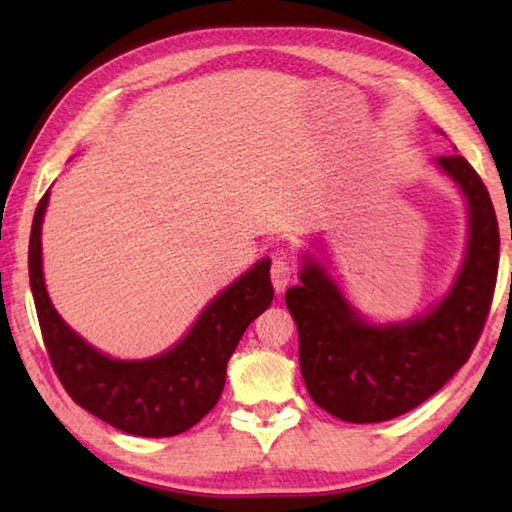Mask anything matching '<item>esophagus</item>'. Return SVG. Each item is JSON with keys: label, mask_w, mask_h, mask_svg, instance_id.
I'll use <instances>...</instances> for the list:
<instances>
[{"label": "esophagus", "mask_w": 512, "mask_h": 512, "mask_svg": "<svg viewBox=\"0 0 512 512\" xmlns=\"http://www.w3.org/2000/svg\"><path fill=\"white\" fill-rule=\"evenodd\" d=\"M293 273H296V268L289 262V259L284 257H277L273 259L271 264V282H273V289L277 293H282L284 289L289 287V282L293 280Z\"/></svg>", "instance_id": "1"}]
</instances>
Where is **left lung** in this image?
Returning a JSON list of instances; mask_svg holds the SVG:
<instances>
[{
	"label": "left lung",
	"instance_id": "8db88e82",
	"mask_svg": "<svg viewBox=\"0 0 512 512\" xmlns=\"http://www.w3.org/2000/svg\"><path fill=\"white\" fill-rule=\"evenodd\" d=\"M438 167L470 205V246L449 296L427 316L402 325L363 323L316 264L287 291L298 325L300 370L320 409L345 422H384L438 393L470 359L497 287L499 223L490 194L463 155H440Z\"/></svg>",
	"mask_w": 512,
	"mask_h": 512
}]
</instances>
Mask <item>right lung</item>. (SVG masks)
<instances>
[{
  "mask_svg": "<svg viewBox=\"0 0 512 512\" xmlns=\"http://www.w3.org/2000/svg\"><path fill=\"white\" fill-rule=\"evenodd\" d=\"M47 201L49 192L33 216L29 280L42 341L60 384L85 411L133 436L167 438L192 429L219 402L225 368L246 327L271 305V262H257L214 298L173 350L146 361H115L74 334L47 296L40 246Z\"/></svg>",
  "mask_w": 512,
  "mask_h": 512,
  "instance_id": "right-lung-1",
  "label": "right lung"
}]
</instances>
